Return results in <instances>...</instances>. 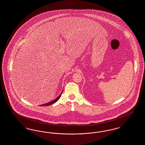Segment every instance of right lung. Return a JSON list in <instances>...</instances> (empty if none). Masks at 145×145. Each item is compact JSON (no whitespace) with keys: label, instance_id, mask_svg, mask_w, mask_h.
<instances>
[{"label":"right lung","instance_id":"1","mask_svg":"<svg viewBox=\"0 0 145 145\" xmlns=\"http://www.w3.org/2000/svg\"><path fill=\"white\" fill-rule=\"evenodd\" d=\"M62 92H63V91H61V93L59 94V95H58V97H57L56 99H54V100H52V101H50V102H49V103H46V104L40 105V106H48V105H51V104H53L54 103H56V102L59 99V98H61V94H62Z\"/></svg>","mask_w":145,"mask_h":145}]
</instances>
